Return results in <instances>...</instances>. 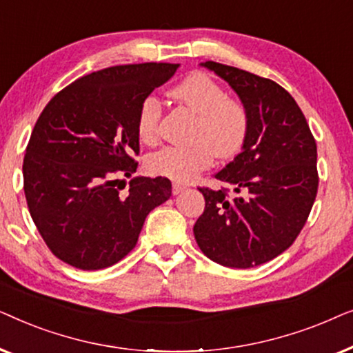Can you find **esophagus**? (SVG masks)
Returning a JSON list of instances; mask_svg holds the SVG:
<instances>
[{"mask_svg": "<svg viewBox=\"0 0 353 353\" xmlns=\"http://www.w3.org/2000/svg\"><path fill=\"white\" fill-rule=\"evenodd\" d=\"M185 190H186V186L181 185V183H173V186H172L173 194H180V192H183Z\"/></svg>", "mask_w": 353, "mask_h": 353, "instance_id": "esophagus-1", "label": "esophagus"}]
</instances>
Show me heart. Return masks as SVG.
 Segmentation results:
<instances>
[{
    "label": "heart",
    "mask_w": 353,
    "mask_h": 353,
    "mask_svg": "<svg viewBox=\"0 0 353 353\" xmlns=\"http://www.w3.org/2000/svg\"><path fill=\"white\" fill-rule=\"evenodd\" d=\"M168 96L197 115L192 127L191 146H167L148 159L154 175L175 181H190L210 167L214 156L231 159L243 149L249 134V110L238 99L228 98L223 86L205 74H192L168 91ZM162 108L159 99L149 96L138 114V134L151 144L159 138Z\"/></svg>",
    "instance_id": "heart-1"
}]
</instances>
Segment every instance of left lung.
Here are the masks:
<instances>
[{"mask_svg": "<svg viewBox=\"0 0 353 353\" xmlns=\"http://www.w3.org/2000/svg\"><path fill=\"white\" fill-rule=\"evenodd\" d=\"M249 110L243 152L216 180L199 188L205 209L194 225L204 255L230 268H252L278 257L301 233L318 191L316 143L301 108L276 81L207 61Z\"/></svg>", "mask_w": 353, "mask_h": 353, "instance_id": "left-lung-1", "label": "left lung"}]
</instances>
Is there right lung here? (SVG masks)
<instances>
[{
  "label": "right lung",
  "instance_id": "1",
  "mask_svg": "<svg viewBox=\"0 0 353 353\" xmlns=\"http://www.w3.org/2000/svg\"><path fill=\"white\" fill-rule=\"evenodd\" d=\"M180 64L115 65L59 91L38 117L23 157L32 220L52 254L80 270L122 260L144 220L172 196L168 178L137 176L138 114L143 101ZM125 188V186H123Z\"/></svg>",
  "mask_w": 353,
  "mask_h": 353
}]
</instances>
